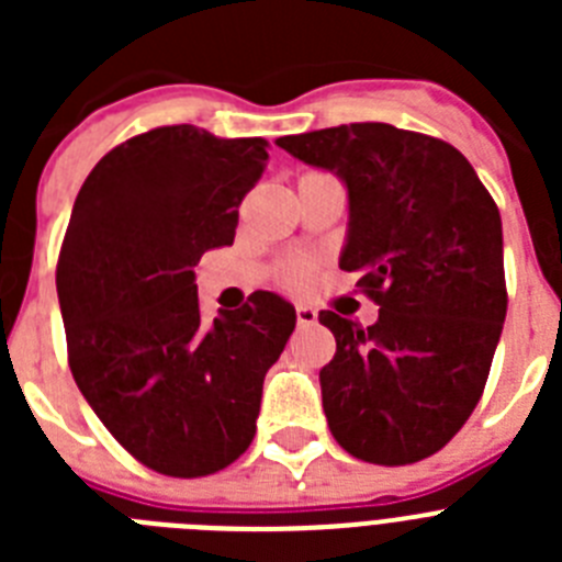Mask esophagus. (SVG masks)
Instances as JSON below:
<instances>
[{"instance_id":"esophagus-1","label":"esophagus","mask_w":562,"mask_h":562,"mask_svg":"<svg viewBox=\"0 0 562 562\" xmlns=\"http://www.w3.org/2000/svg\"><path fill=\"white\" fill-rule=\"evenodd\" d=\"M295 317H297V326H312L317 324V312L306 304H297L295 306Z\"/></svg>"}]
</instances>
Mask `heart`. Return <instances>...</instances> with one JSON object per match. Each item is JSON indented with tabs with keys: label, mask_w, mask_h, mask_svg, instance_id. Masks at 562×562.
I'll list each match as a JSON object with an SVG mask.
<instances>
[{
	"label": "heart",
	"mask_w": 562,
	"mask_h": 562,
	"mask_svg": "<svg viewBox=\"0 0 562 562\" xmlns=\"http://www.w3.org/2000/svg\"><path fill=\"white\" fill-rule=\"evenodd\" d=\"M304 276H306V265H304V261H292V265L284 270V278H286V281H290V284H297V281H304Z\"/></svg>",
	"instance_id": "b5f03b06"
}]
</instances>
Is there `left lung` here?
Returning <instances> with one entry per match:
<instances>
[{
    "label": "left lung",
    "mask_w": 562,
    "mask_h": 562,
    "mask_svg": "<svg viewBox=\"0 0 562 562\" xmlns=\"http://www.w3.org/2000/svg\"><path fill=\"white\" fill-rule=\"evenodd\" d=\"M349 193L340 270L362 272L369 329L321 312L337 351L321 369L326 422L371 464H414L441 450L479 405L506 317L504 233L464 154L391 123L278 137Z\"/></svg>",
    "instance_id": "1"
}]
</instances>
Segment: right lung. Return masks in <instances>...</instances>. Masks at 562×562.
<instances>
[{
    "instance_id": "right-lung-1",
    "label": "right lung",
    "mask_w": 562,
    "mask_h": 562,
    "mask_svg": "<svg viewBox=\"0 0 562 562\" xmlns=\"http://www.w3.org/2000/svg\"><path fill=\"white\" fill-rule=\"evenodd\" d=\"M267 148L151 128L112 148L72 205L56 270L69 369L109 434L162 475H211L250 448L265 374L295 329L276 292L211 326L196 297L193 267L233 245Z\"/></svg>"
}]
</instances>
